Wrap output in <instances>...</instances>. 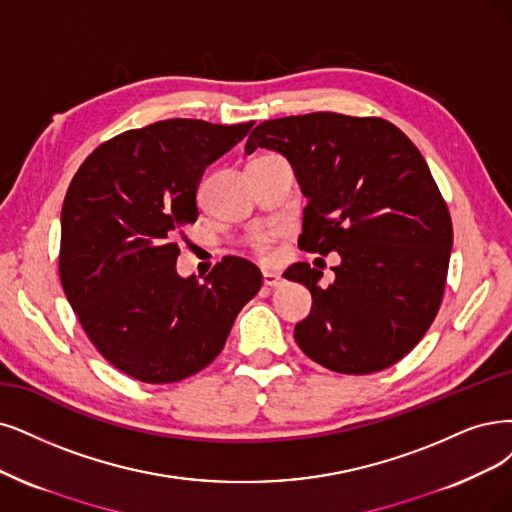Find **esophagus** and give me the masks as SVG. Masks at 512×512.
<instances>
[{"instance_id": "34e87169", "label": "esophagus", "mask_w": 512, "mask_h": 512, "mask_svg": "<svg viewBox=\"0 0 512 512\" xmlns=\"http://www.w3.org/2000/svg\"><path fill=\"white\" fill-rule=\"evenodd\" d=\"M263 285L266 287H280L282 285V276L272 270H263Z\"/></svg>"}]
</instances>
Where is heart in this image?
I'll return each mask as SVG.
<instances>
[{"label": "heart", "instance_id": "b5f03b06", "mask_svg": "<svg viewBox=\"0 0 512 512\" xmlns=\"http://www.w3.org/2000/svg\"><path fill=\"white\" fill-rule=\"evenodd\" d=\"M270 242H272V232H261V234H257V236L253 238V246H255V249H257L259 253H266Z\"/></svg>", "mask_w": 512, "mask_h": 512}]
</instances>
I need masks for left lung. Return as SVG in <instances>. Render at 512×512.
Listing matches in <instances>:
<instances>
[{"label": "left lung", "instance_id": "obj_1", "mask_svg": "<svg viewBox=\"0 0 512 512\" xmlns=\"http://www.w3.org/2000/svg\"><path fill=\"white\" fill-rule=\"evenodd\" d=\"M278 151L306 196L310 253H337L335 280L295 263L312 310L295 342L314 363L365 375L401 361L439 312L453 244L447 204L403 130L382 118L318 111L261 122L244 151Z\"/></svg>", "mask_w": 512, "mask_h": 512}]
</instances>
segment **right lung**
I'll use <instances>...</instances> for the list:
<instances>
[{
	"label": "right lung",
	"mask_w": 512,
	"mask_h": 512,
	"mask_svg": "<svg viewBox=\"0 0 512 512\" xmlns=\"http://www.w3.org/2000/svg\"><path fill=\"white\" fill-rule=\"evenodd\" d=\"M253 122L164 120L97 147L61 211L59 272L73 312L105 361L145 384L185 380L211 365L261 272L225 257L202 282L177 274V230L198 219L208 164Z\"/></svg>",
	"instance_id": "right-lung-1"
}]
</instances>
